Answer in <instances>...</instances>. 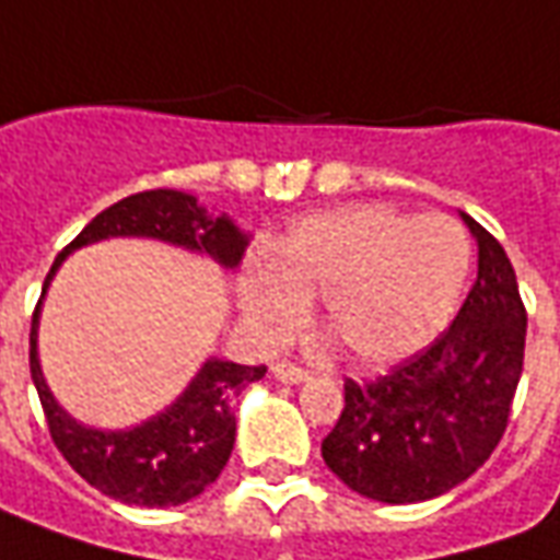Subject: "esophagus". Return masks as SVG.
Instances as JSON below:
<instances>
[{
  "instance_id": "obj_1",
  "label": "esophagus",
  "mask_w": 560,
  "mask_h": 560,
  "mask_svg": "<svg viewBox=\"0 0 560 560\" xmlns=\"http://www.w3.org/2000/svg\"><path fill=\"white\" fill-rule=\"evenodd\" d=\"M272 375L284 382V385H300V382H306L308 373L303 366H296V363H276L272 366Z\"/></svg>"
}]
</instances>
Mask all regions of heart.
<instances>
[{
  "label": "heart",
  "instance_id": "1",
  "mask_svg": "<svg viewBox=\"0 0 560 560\" xmlns=\"http://www.w3.org/2000/svg\"><path fill=\"white\" fill-rule=\"evenodd\" d=\"M470 276V242L443 214L348 206L293 224L269 260L236 281L252 330L276 346L324 296V327L348 361L390 366L428 348L455 318Z\"/></svg>",
  "mask_w": 560,
  "mask_h": 560
}]
</instances>
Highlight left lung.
<instances>
[{
    "mask_svg": "<svg viewBox=\"0 0 560 560\" xmlns=\"http://www.w3.org/2000/svg\"><path fill=\"white\" fill-rule=\"evenodd\" d=\"M479 276L433 346L373 382L346 378V409L324 436V464L378 503L440 498L498 448L525 363L527 312L510 257L460 212Z\"/></svg>",
    "mask_w": 560,
    "mask_h": 560,
    "instance_id": "8db88e82",
    "label": "left lung"
}]
</instances>
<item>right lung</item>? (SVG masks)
I'll return each mask as SVG.
<instances>
[{
  "label": "right lung",
  "mask_w": 560,
  "mask_h": 560,
  "mask_svg": "<svg viewBox=\"0 0 560 560\" xmlns=\"http://www.w3.org/2000/svg\"><path fill=\"white\" fill-rule=\"evenodd\" d=\"M139 236L158 240L212 257L224 269L240 267L248 236L226 214L212 218L197 197L182 190H142L108 206L69 242L50 267L42 300L48 293L54 272L66 254L93 242ZM35 306L30 330V373L38 400L48 418V430L69 467L100 488L108 498L130 506H178L221 476L236 443V416L230 409L245 385L264 378L267 366H242L233 361L209 358L194 375L185 394L170 402L163 412L130 430H96L78 424L75 418L54 400L38 363V312Z\"/></svg>",
  "instance_id": "1"
}]
</instances>
